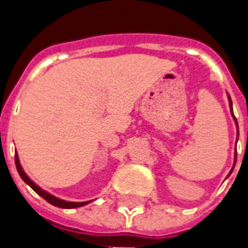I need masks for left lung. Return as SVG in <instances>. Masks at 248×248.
I'll list each match as a JSON object with an SVG mask.
<instances>
[{
    "instance_id": "obj_1",
    "label": "left lung",
    "mask_w": 248,
    "mask_h": 248,
    "mask_svg": "<svg viewBox=\"0 0 248 248\" xmlns=\"http://www.w3.org/2000/svg\"><path fill=\"white\" fill-rule=\"evenodd\" d=\"M228 99H229V106H231V111H232V116H233L234 123H236V125H237V120H236V117H234L233 110H232V100H231V96H229V95H228ZM237 137H239V127H237ZM236 157H237V153H234V164H236ZM233 168H232V171H233ZM232 171H231V172H232Z\"/></svg>"
}]
</instances>
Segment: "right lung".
Masks as SVG:
<instances>
[{
	"label": "right lung",
	"mask_w": 248,
	"mask_h": 248,
	"mask_svg": "<svg viewBox=\"0 0 248 248\" xmlns=\"http://www.w3.org/2000/svg\"><path fill=\"white\" fill-rule=\"evenodd\" d=\"M15 164H16V168H17V172H19V175H20V178L23 179L24 182L30 186L34 192H35V193H38V195L41 196L43 199H45L48 203H51L52 205L61 207V208H77V207H82V205H85L90 203V202H82V203H76V202H66V200H62V199H58V197H55V196H52L51 193H48V192L43 190L40 186L35 185L33 181H31L29 176L26 175V172H24L23 168H22V166H20V161H19L17 155L15 156Z\"/></svg>",
	"instance_id": "1"
}]
</instances>
